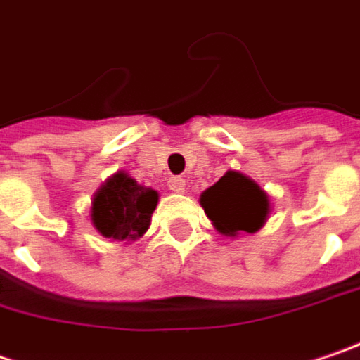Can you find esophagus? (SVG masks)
I'll list each match as a JSON object with an SVG mask.
<instances>
[{"mask_svg":"<svg viewBox=\"0 0 360 360\" xmlns=\"http://www.w3.org/2000/svg\"><path fill=\"white\" fill-rule=\"evenodd\" d=\"M169 189L175 191V193H183V191L187 189V183H185L183 177H171V179H169Z\"/></svg>","mask_w":360,"mask_h":360,"instance_id":"1","label":"esophagus"}]
</instances>
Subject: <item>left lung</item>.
Listing matches in <instances>:
<instances>
[{
  "label": "left lung",
  "instance_id": "left-lung-1",
  "mask_svg": "<svg viewBox=\"0 0 360 360\" xmlns=\"http://www.w3.org/2000/svg\"><path fill=\"white\" fill-rule=\"evenodd\" d=\"M200 203L214 228L230 238L240 232H259L271 214L266 191L240 171H226L222 179L201 193Z\"/></svg>",
  "mask_w": 360,
  "mask_h": 360
}]
</instances>
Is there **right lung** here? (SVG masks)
Segmentation results:
<instances>
[{
	"instance_id": "right-lung-1",
	"label": "right lung",
	"mask_w": 360,
	"mask_h": 360,
	"mask_svg": "<svg viewBox=\"0 0 360 360\" xmlns=\"http://www.w3.org/2000/svg\"><path fill=\"white\" fill-rule=\"evenodd\" d=\"M157 203L159 191L117 171L94 193L89 218L103 238L134 243L148 230Z\"/></svg>"
}]
</instances>
